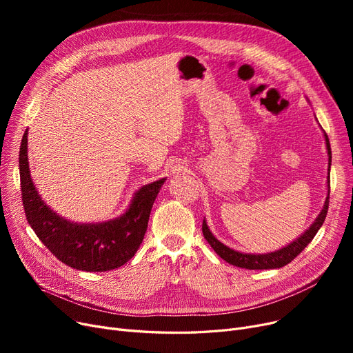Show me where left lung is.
<instances>
[{
	"instance_id": "obj_1",
	"label": "left lung",
	"mask_w": 353,
	"mask_h": 353,
	"mask_svg": "<svg viewBox=\"0 0 353 353\" xmlns=\"http://www.w3.org/2000/svg\"><path fill=\"white\" fill-rule=\"evenodd\" d=\"M325 139H326V147H327V154H329V167H330V160H332V152H330V144H329V139L325 133ZM327 193H330V183L327 180ZM327 208H329V194L326 197L325 206L322 209V212L319 213V216L314 220V223L299 237L296 239L294 242H292L290 245H288L286 248L276 250L272 253H266V254H248V253H240L236 252L228 246H225L223 243H220L219 240L212 234L210 229L206 225V220H203V236L209 242V245L213 248V250L225 261L233 266L242 268V269H249V270H262V269H279L286 266L288 263H290L293 259L298 256L310 242L312 239L314 237V234L318 233V230L321 229V226L323 225V221L326 219L327 214Z\"/></svg>"
}]
</instances>
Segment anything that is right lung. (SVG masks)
<instances>
[{"label":"right lung","instance_id":"obj_1","mask_svg":"<svg viewBox=\"0 0 353 353\" xmlns=\"http://www.w3.org/2000/svg\"><path fill=\"white\" fill-rule=\"evenodd\" d=\"M27 134L26 130L18 157L21 197L37 237L59 261L77 270L105 272L127 263L143 242L153 203L165 179L143 186L119 219L104 223H71L48 209L34 188L27 160Z\"/></svg>","mask_w":353,"mask_h":353}]
</instances>
